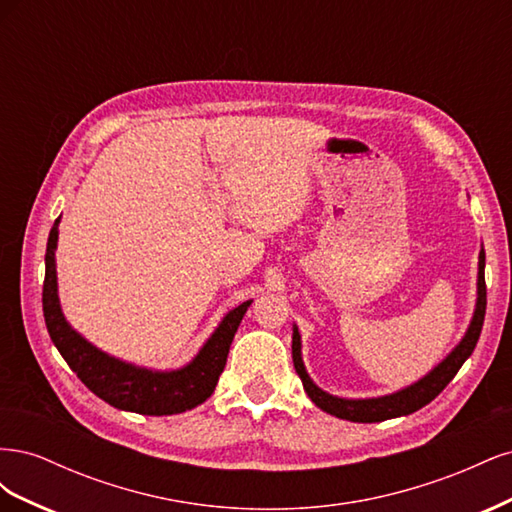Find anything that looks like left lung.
<instances>
[{"label": "left lung", "instance_id": "left-lung-1", "mask_svg": "<svg viewBox=\"0 0 512 512\" xmlns=\"http://www.w3.org/2000/svg\"><path fill=\"white\" fill-rule=\"evenodd\" d=\"M485 309H487L485 250H480L478 282H476V309H474V316L470 320V327H468L466 335H463L461 342L453 348V352L448 354L438 367H433L425 378L406 386V389H401L393 395H384V397H371V399L335 397L327 391H322L320 386H316L314 380L307 376L303 359H301V335H299L297 324L292 327V363L303 382V389H305L307 397L312 399L314 404L324 412H329L337 418H344V421H352V423H380V421H386V418L406 416V414H412L416 410H421L423 406H427L431 399H436L444 391V386L455 378L459 367L468 361V356L476 348L480 329H483Z\"/></svg>", "mask_w": 512, "mask_h": 512}]
</instances>
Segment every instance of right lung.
Here are the masks:
<instances>
[{"label": "right lung", "instance_id": "obj_1", "mask_svg": "<svg viewBox=\"0 0 512 512\" xmlns=\"http://www.w3.org/2000/svg\"><path fill=\"white\" fill-rule=\"evenodd\" d=\"M59 220L61 218L55 220L49 232V243H46L42 312L53 344L70 369L91 393L119 410L164 416L179 414L203 404L215 391V384H218L228 359L232 337H235L252 301H245L239 307L230 309L205 346L181 369L156 371L115 359V356L89 344L81 333H76L68 324L64 312H61L55 269Z\"/></svg>", "mask_w": 512, "mask_h": 512}]
</instances>
